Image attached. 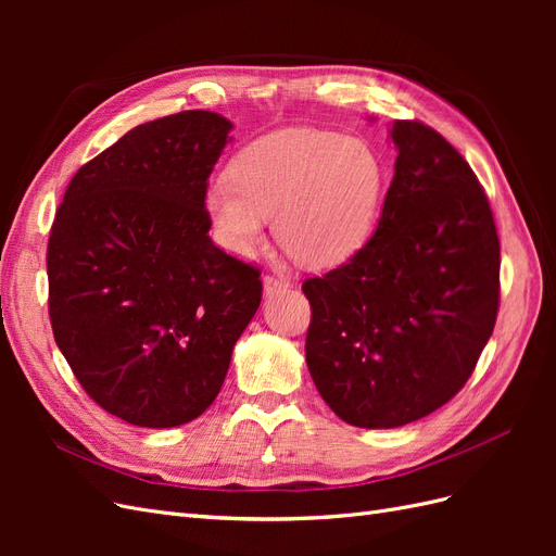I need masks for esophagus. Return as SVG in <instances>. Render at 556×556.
<instances>
[{"label": "esophagus", "mask_w": 556, "mask_h": 556, "mask_svg": "<svg viewBox=\"0 0 556 556\" xmlns=\"http://www.w3.org/2000/svg\"><path fill=\"white\" fill-rule=\"evenodd\" d=\"M264 292L266 294H276V292H280V290H285V288H288V280H282V278H278V276H271V274H268V276H264Z\"/></svg>", "instance_id": "obj_1"}]
</instances>
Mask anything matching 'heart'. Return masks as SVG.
Listing matches in <instances>:
<instances>
[{
	"instance_id": "b5f03b06",
	"label": "heart",
	"mask_w": 556,
	"mask_h": 556,
	"mask_svg": "<svg viewBox=\"0 0 556 556\" xmlns=\"http://www.w3.org/2000/svg\"><path fill=\"white\" fill-rule=\"evenodd\" d=\"M384 188L376 150L323 129H285L250 143L215 180L206 208L220 243L248 252L268 215L276 239L306 266H333L355 255L374 229Z\"/></svg>"
}]
</instances>
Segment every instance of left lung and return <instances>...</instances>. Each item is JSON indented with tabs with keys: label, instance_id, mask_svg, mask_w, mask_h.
<instances>
[{
	"label": "left lung",
	"instance_id": "obj_1",
	"mask_svg": "<svg viewBox=\"0 0 556 556\" xmlns=\"http://www.w3.org/2000/svg\"><path fill=\"white\" fill-rule=\"evenodd\" d=\"M394 178L374 237L308 278L306 362L343 422L394 429L457 394L498 313L501 245L490 201L439 131L396 121Z\"/></svg>",
	"mask_w": 556,
	"mask_h": 556
}]
</instances>
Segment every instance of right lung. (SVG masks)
I'll use <instances>...</instances> for the list:
<instances>
[{
  "label": "right lung",
  "mask_w": 556,
  "mask_h": 556,
  "mask_svg": "<svg viewBox=\"0 0 556 556\" xmlns=\"http://www.w3.org/2000/svg\"><path fill=\"white\" fill-rule=\"evenodd\" d=\"M231 123L182 111L83 164L48 239V313L76 380L148 429L199 417L262 301L260 268L208 237L206 188Z\"/></svg>",
  "instance_id": "right-lung-1"
}]
</instances>
